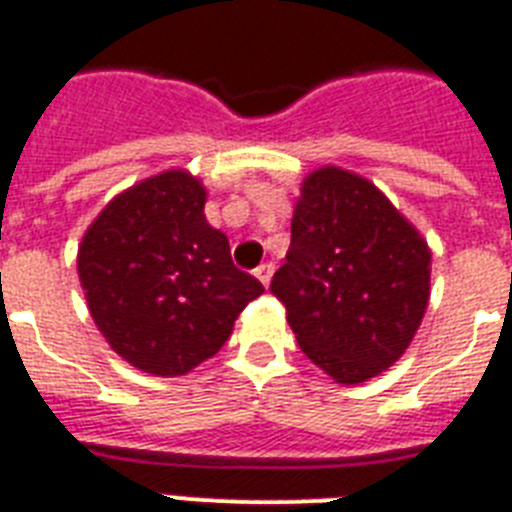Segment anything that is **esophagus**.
Returning <instances> with one entry per match:
<instances>
[{"mask_svg":"<svg viewBox=\"0 0 512 512\" xmlns=\"http://www.w3.org/2000/svg\"><path fill=\"white\" fill-rule=\"evenodd\" d=\"M255 276L260 279V284H263V287H268V284H271V279H273V265L271 263L257 265Z\"/></svg>","mask_w":512,"mask_h":512,"instance_id":"obj_1","label":"esophagus"}]
</instances>
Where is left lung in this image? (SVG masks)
<instances>
[{"label": "left lung", "mask_w": 512, "mask_h": 512, "mask_svg": "<svg viewBox=\"0 0 512 512\" xmlns=\"http://www.w3.org/2000/svg\"><path fill=\"white\" fill-rule=\"evenodd\" d=\"M271 292L313 364L358 385L404 356L430 300V247L393 201L342 167L305 175Z\"/></svg>", "instance_id": "left-lung-1"}]
</instances>
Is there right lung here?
<instances>
[{
    "label": "right lung",
    "mask_w": 512,
    "mask_h": 512,
    "mask_svg": "<svg viewBox=\"0 0 512 512\" xmlns=\"http://www.w3.org/2000/svg\"><path fill=\"white\" fill-rule=\"evenodd\" d=\"M207 188L164 170L116 193L84 231L76 271L108 345L140 372L177 377L207 361L263 284L207 223Z\"/></svg>",
    "instance_id": "1"
}]
</instances>
